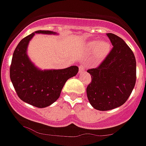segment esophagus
I'll list each match as a JSON object with an SVG mask.
<instances>
[{
    "label": "esophagus",
    "instance_id": "esophagus-1",
    "mask_svg": "<svg viewBox=\"0 0 146 146\" xmlns=\"http://www.w3.org/2000/svg\"><path fill=\"white\" fill-rule=\"evenodd\" d=\"M79 69H80L79 73H82V72H83L85 70H86V66H85L84 64H81V65L80 66Z\"/></svg>",
    "mask_w": 146,
    "mask_h": 146
}]
</instances>
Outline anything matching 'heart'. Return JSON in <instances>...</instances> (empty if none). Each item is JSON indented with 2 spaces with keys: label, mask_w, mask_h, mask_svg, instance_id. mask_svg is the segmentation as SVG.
Masks as SVG:
<instances>
[{
  "label": "heart",
  "mask_w": 146,
  "mask_h": 146,
  "mask_svg": "<svg viewBox=\"0 0 146 146\" xmlns=\"http://www.w3.org/2000/svg\"><path fill=\"white\" fill-rule=\"evenodd\" d=\"M86 49L89 52H94L95 58L101 60L108 56L111 49V45L108 41H101L99 42L91 41L86 44Z\"/></svg>",
  "instance_id": "obj_1"
}]
</instances>
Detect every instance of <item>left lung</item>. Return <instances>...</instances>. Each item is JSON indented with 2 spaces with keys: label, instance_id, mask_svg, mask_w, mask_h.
Segmentation results:
<instances>
[{
  "label": "left lung",
  "instance_id": "8db88e82",
  "mask_svg": "<svg viewBox=\"0 0 146 146\" xmlns=\"http://www.w3.org/2000/svg\"><path fill=\"white\" fill-rule=\"evenodd\" d=\"M113 48L96 69L87 72L92 81L86 92L94 109L104 111L124 104L136 82V60L126 42L113 33H108Z\"/></svg>",
  "mask_w": 146,
  "mask_h": 146
}]
</instances>
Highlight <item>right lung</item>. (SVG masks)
I'll use <instances>...</instances> for the list:
<instances>
[{"label": "right lung", "mask_w": 146, "mask_h": 146, "mask_svg": "<svg viewBox=\"0 0 146 146\" xmlns=\"http://www.w3.org/2000/svg\"><path fill=\"white\" fill-rule=\"evenodd\" d=\"M36 33L58 35L50 31H37L22 39L13 53L10 78L21 100L44 108L58 99L67 80L74 77L79 68L72 66L66 69L42 70L37 67L28 55V44Z\"/></svg>", "instance_id": "right-lung-1"}]
</instances>
